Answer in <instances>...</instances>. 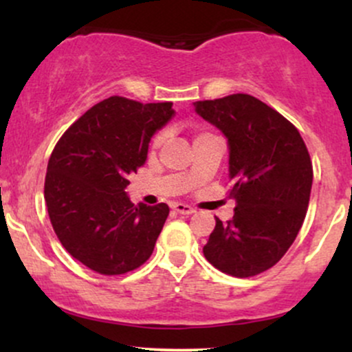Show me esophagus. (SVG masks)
<instances>
[{
  "mask_svg": "<svg viewBox=\"0 0 352 352\" xmlns=\"http://www.w3.org/2000/svg\"><path fill=\"white\" fill-rule=\"evenodd\" d=\"M173 210H175L177 213H180V215H192V213L195 212V210L190 207V205L179 204V201H177V204H173Z\"/></svg>",
  "mask_w": 352,
  "mask_h": 352,
  "instance_id": "esophagus-1",
  "label": "esophagus"
}]
</instances>
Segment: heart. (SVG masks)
Listing matches in <instances>:
<instances>
[{
	"label": "heart",
	"instance_id": "1",
	"mask_svg": "<svg viewBox=\"0 0 352 352\" xmlns=\"http://www.w3.org/2000/svg\"><path fill=\"white\" fill-rule=\"evenodd\" d=\"M162 142H164V134H159L155 139H153V147H157V145H160Z\"/></svg>",
	"mask_w": 352,
	"mask_h": 352
}]
</instances>
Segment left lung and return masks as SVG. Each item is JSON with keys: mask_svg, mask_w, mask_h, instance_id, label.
Instances as JSON below:
<instances>
[{"mask_svg": "<svg viewBox=\"0 0 352 352\" xmlns=\"http://www.w3.org/2000/svg\"><path fill=\"white\" fill-rule=\"evenodd\" d=\"M195 112L228 140L235 215L217 220L205 258L236 278L263 273L288 252L305 221L313 165L305 140L280 112L248 94L197 100Z\"/></svg>", "mask_w": 352, "mask_h": 352, "instance_id": "obj_1", "label": "left lung"}]
</instances>
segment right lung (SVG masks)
Masks as SVG:
<instances>
[{
  "label": "right lung",
  "instance_id": "1",
  "mask_svg": "<svg viewBox=\"0 0 352 352\" xmlns=\"http://www.w3.org/2000/svg\"><path fill=\"white\" fill-rule=\"evenodd\" d=\"M172 102L104 99L64 132L47 162L44 200L72 258L100 274H124L151 258L168 207L134 205L127 177L147 160L148 142L172 119Z\"/></svg>",
  "mask_w": 352,
  "mask_h": 352
}]
</instances>
